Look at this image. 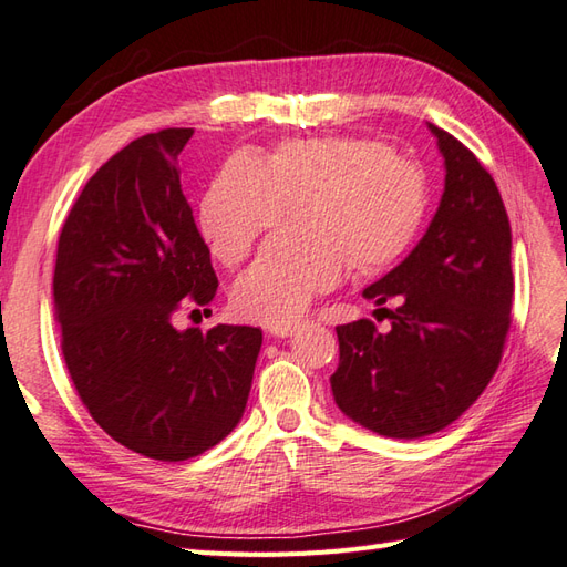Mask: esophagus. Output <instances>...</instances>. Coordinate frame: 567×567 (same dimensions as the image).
<instances>
[{"instance_id":"obj_1","label":"esophagus","mask_w":567,"mask_h":567,"mask_svg":"<svg viewBox=\"0 0 567 567\" xmlns=\"http://www.w3.org/2000/svg\"><path fill=\"white\" fill-rule=\"evenodd\" d=\"M300 327V322H284V324H271L269 327V332L274 334V337H288V334H293L296 330Z\"/></svg>"}]
</instances>
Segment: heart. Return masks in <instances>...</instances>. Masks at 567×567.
<instances>
[{
    "mask_svg": "<svg viewBox=\"0 0 567 567\" xmlns=\"http://www.w3.org/2000/svg\"><path fill=\"white\" fill-rule=\"evenodd\" d=\"M300 196L306 228L276 233L233 286L245 320L293 322L349 264L359 276L393 267L417 240L430 204L424 172L381 141L291 137L267 159L245 150L225 159L200 200V233L216 259L235 267Z\"/></svg>",
    "mask_w": 567,
    "mask_h": 567,
    "instance_id": "1",
    "label": "heart"
}]
</instances>
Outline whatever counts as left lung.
<instances>
[{
	"label": "left lung",
	"mask_w": 567,
	"mask_h": 567,
	"mask_svg": "<svg viewBox=\"0 0 567 567\" xmlns=\"http://www.w3.org/2000/svg\"><path fill=\"white\" fill-rule=\"evenodd\" d=\"M430 131L446 169L442 200L417 247L363 291L390 330L337 327V408L390 439L458 420L495 375L512 322V228L497 184L454 135Z\"/></svg>",
	"instance_id": "obj_1"
}]
</instances>
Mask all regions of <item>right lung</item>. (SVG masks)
Wrapping results in <instances>:
<instances>
[{"label": "right lung", "instance_id": "obj_1", "mask_svg": "<svg viewBox=\"0 0 567 567\" xmlns=\"http://www.w3.org/2000/svg\"><path fill=\"white\" fill-rule=\"evenodd\" d=\"M192 135L147 133L99 167L62 225L53 276L62 357L84 408L155 461L194 458L235 430L261 349L259 327L172 322L218 291L182 192L177 159Z\"/></svg>", "mask_w": 567, "mask_h": 567}]
</instances>
